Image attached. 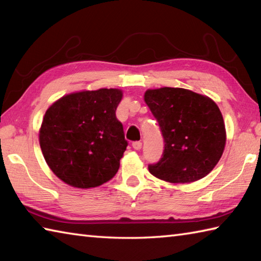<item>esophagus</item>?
I'll return each instance as SVG.
<instances>
[{
  "label": "esophagus",
  "mask_w": 261,
  "mask_h": 261,
  "mask_svg": "<svg viewBox=\"0 0 261 261\" xmlns=\"http://www.w3.org/2000/svg\"><path fill=\"white\" fill-rule=\"evenodd\" d=\"M133 147L135 148V150H141L142 148V142H134L133 143Z\"/></svg>",
  "instance_id": "1"
}]
</instances>
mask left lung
<instances>
[{
	"mask_svg": "<svg viewBox=\"0 0 261 261\" xmlns=\"http://www.w3.org/2000/svg\"><path fill=\"white\" fill-rule=\"evenodd\" d=\"M144 100L164 138L163 156L148 166L154 177L189 184L206 177L224 152L226 130L219 106L207 95L182 88L148 89Z\"/></svg>",
	"mask_w": 261,
	"mask_h": 261,
	"instance_id": "left-lung-1",
	"label": "left lung"
}]
</instances>
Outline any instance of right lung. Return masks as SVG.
<instances>
[{"mask_svg":"<svg viewBox=\"0 0 261 261\" xmlns=\"http://www.w3.org/2000/svg\"><path fill=\"white\" fill-rule=\"evenodd\" d=\"M121 99L120 89L82 90L63 95L46 110L39 144L62 181L88 189L115 177L127 146L116 118Z\"/></svg>","mask_w":261,"mask_h":261,"instance_id":"1","label":"right lung"}]
</instances>
